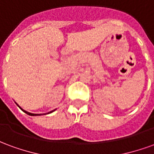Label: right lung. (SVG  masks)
<instances>
[{
	"mask_svg": "<svg viewBox=\"0 0 154 154\" xmlns=\"http://www.w3.org/2000/svg\"><path fill=\"white\" fill-rule=\"evenodd\" d=\"M15 104H16V105H17V106H19V108H20V110H21L22 111H24V112H25V114H27V115H29V116H42V114H33V113H30V112H28V111H26V110H24V109H22L21 107L20 106H19L18 104L16 103V102H15ZM54 110H52V111H50V112H48V113H46V114H47V115H48V114H50V113H52V112H54ZM46 114H43V115H46Z\"/></svg>",
	"mask_w": 154,
	"mask_h": 154,
	"instance_id": "add662e5",
	"label": "right lung"
}]
</instances>
